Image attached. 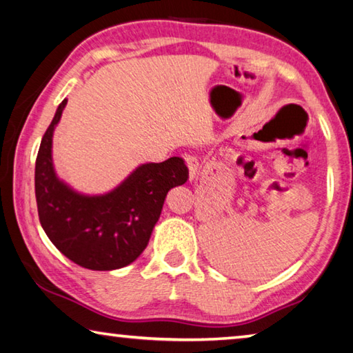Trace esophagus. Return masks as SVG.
Segmentation results:
<instances>
[{
  "label": "esophagus",
  "mask_w": 353,
  "mask_h": 353,
  "mask_svg": "<svg viewBox=\"0 0 353 353\" xmlns=\"http://www.w3.org/2000/svg\"><path fill=\"white\" fill-rule=\"evenodd\" d=\"M183 160H185V165H187L188 168V174H190V181H193V179L196 177V174H198V170H199V162L198 159L194 157V155H183Z\"/></svg>",
  "instance_id": "34e87169"
}]
</instances>
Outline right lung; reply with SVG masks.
Returning a JSON list of instances; mask_svg holds the SVG:
<instances>
[{
    "mask_svg": "<svg viewBox=\"0 0 353 353\" xmlns=\"http://www.w3.org/2000/svg\"><path fill=\"white\" fill-rule=\"evenodd\" d=\"M67 99L41 139L35 160V199L40 224L51 243L76 265L112 271L137 260L146 249L166 194L183 185L188 168L181 157L140 165L115 190L85 196L57 177L52 165V134Z\"/></svg>",
    "mask_w": 353,
    "mask_h": 353,
    "instance_id": "add662e5",
    "label": "right lung"
}]
</instances>
